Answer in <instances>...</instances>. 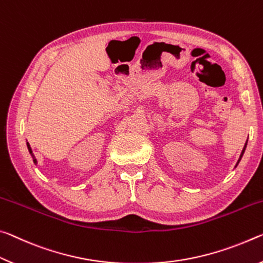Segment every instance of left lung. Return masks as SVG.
I'll use <instances>...</instances> for the list:
<instances>
[{"label": "left lung", "instance_id": "obj_1", "mask_svg": "<svg viewBox=\"0 0 263 263\" xmlns=\"http://www.w3.org/2000/svg\"><path fill=\"white\" fill-rule=\"evenodd\" d=\"M246 145H247V142H246V143H245V147H243V149H242V153H241V155H240V158H239V161H238V163L240 162V160H241V157H242V155H243V153H245V149H246ZM238 163H236V165H238Z\"/></svg>", "mask_w": 263, "mask_h": 263}]
</instances>
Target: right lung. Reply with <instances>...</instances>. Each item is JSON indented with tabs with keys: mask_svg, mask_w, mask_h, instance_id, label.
Returning <instances> with one entry per match:
<instances>
[{
	"mask_svg": "<svg viewBox=\"0 0 263 263\" xmlns=\"http://www.w3.org/2000/svg\"><path fill=\"white\" fill-rule=\"evenodd\" d=\"M27 145H28L29 153H30V154H31V156H32V160H33V163H34V164H37V160H36V158H34V156H33V154H32V150H31V148H30V144H29V143H27Z\"/></svg>",
	"mask_w": 263,
	"mask_h": 263,
	"instance_id": "right-lung-1",
	"label": "right lung"
}]
</instances>
